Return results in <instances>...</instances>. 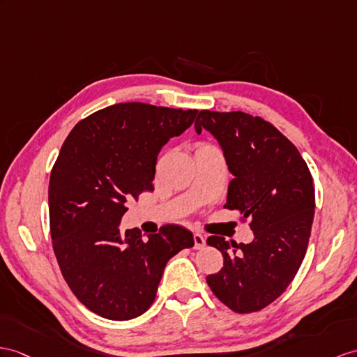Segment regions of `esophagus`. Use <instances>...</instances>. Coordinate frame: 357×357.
<instances>
[{
    "label": "esophagus",
    "instance_id": "esophagus-1",
    "mask_svg": "<svg viewBox=\"0 0 357 357\" xmlns=\"http://www.w3.org/2000/svg\"><path fill=\"white\" fill-rule=\"evenodd\" d=\"M194 247H195V250H202V248H204V245H206V238L203 236L202 233H194Z\"/></svg>",
    "mask_w": 357,
    "mask_h": 357
}]
</instances>
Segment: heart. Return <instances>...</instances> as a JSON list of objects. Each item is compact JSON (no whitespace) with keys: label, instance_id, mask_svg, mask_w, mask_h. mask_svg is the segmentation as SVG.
<instances>
[{"label":"heart","instance_id":"heart-1","mask_svg":"<svg viewBox=\"0 0 357 357\" xmlns=\"http://www.w3.org/2000/svg\"><path fill=\"white\" fill-rule=\"evenodd\" d=\"M206 146H208V145H203V146H202V149H206Z\"/></svg>","mask_w":357,"mask_h":357}]
</instances>
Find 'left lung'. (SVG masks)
<instances>
[{"label":"left lung","instance_id":"obj_1","mask_svg":"<svg viewBox=\"0 0 357 357\" xmlns=\"http://www.w3.org/2000/svg\"><path fill=\"white\" fill-rule=\"evenodd\" d=\"M195 130L221 145L234 177L224 207L241 211L255 233L250 244L207 238L224 257L207 284L233 312H257L286 291L306 255L315 212L310 171L297 146L259 116L202 110Z\"/></svg>","mask_w":357,"mask_h":357}]
</instances>
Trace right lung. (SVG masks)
I'll list each match as a JSON object with an SVG mask.
<instances>
[{
  "label": "right lung",
  "instance_id": "right-lung-1",
  "mask_svg": "<svg viewBox=\"0 0 357 357\" xmlns=\"http://www.w3.org/2000/svg\"><path fill=\"white\" fill-rule=\"evenodd\" d=\"M198 110L119 102L80 121L60 149L50 177V229L68 286L102 318L142 315L167 262L194 247L192 233L163 225L144 239L121 233L128 199L153 190L155 162L171 137L192 126Z\"/></svg>",
  "mask_w": 357,
  "mask_h": 357
}]
</instances>
